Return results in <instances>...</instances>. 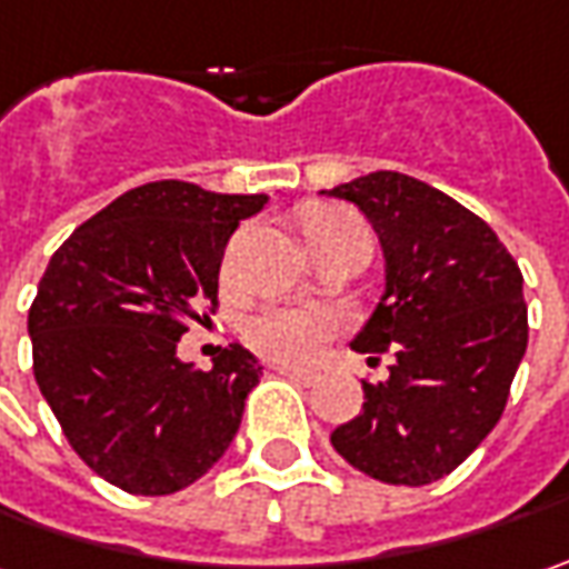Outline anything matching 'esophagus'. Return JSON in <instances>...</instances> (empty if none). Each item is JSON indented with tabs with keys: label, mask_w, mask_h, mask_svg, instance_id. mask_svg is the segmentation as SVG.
<instances>
[{
	"label": "esophagus",
	"mask_w": 569,
	"mask_h": 569,
	"mask_svg": "<svg viewBox=\"0 0 569 569\" xmlns=\"http://www.w3.org/2000/svg\"><path fill=\"white\" fill-rule=\"evenodd\" d=\"M280 376H286V379H292V382H299V385H315V372H309V369H296V366H273Z\"/></svg>",
	"instance_id": "34e87169"
}]
</instances>
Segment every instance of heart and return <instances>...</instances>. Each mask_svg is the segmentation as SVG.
<instances>
[{"label":"heart","instance_id":"obj_1","mask_svg":"<svg viewBox=\"0 0 569 569\" xmlns=\"http://www.w3.org/2000/svg\"><path fill=\"white\" fill-rule=\"evenodd\" d=\"M359 232H366V226L350 212L321 210L302 222V236L311 251ZM347 311L337 306H270L244 325V337L260 357L283 366H311L333 337L347 331Z\"/></svg>","mask_w":569,"mask_h":569}]
</instances>
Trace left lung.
<instances>
[{
  "mask_svg": "<svg viewBox=\"0 0 569 569\" xmlns=\"http://www.w3.org/2000/svg\"><path fill=\"white\" fill-rule=\"evenodd\" d=\"M328 193L366 212L385 254V296L353 350L395 357L385 382L362 379V410L331 442L376 481L423 487L503 417L529 343L522 270L481 216L401 171Z\"/></svg>",
  "mask_w": 569,
  "mask_h": 569,
  "instance_id": "1",
  "label": "left lung"
}]
</instances>
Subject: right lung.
<instances>
[{"mask_svg":"<svg viewBox=\"0 0 569 569\" xmlns=\"http://www.w3.org/2000/svg\"><path fill=\"white\" fill-rule=\"evenodd\" d=\"M267 193L152 181L117 197L60 244L28 311L40 395L94 475L164 497L232 446L258 359L226 347L210 372L178 359L181 333L219 309V267Z\"/></svg>","mask_w":569,"mask_h":569,"instance_id":"1","label":"right lung"}]
</instances>
